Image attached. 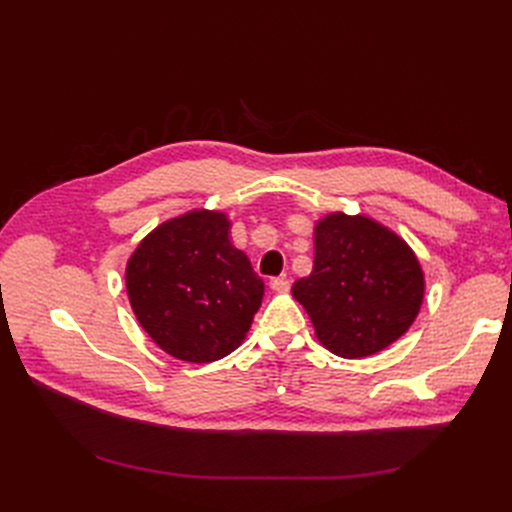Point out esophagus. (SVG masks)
Wrapping results in <instances>:
<instances>
[{"label":"esophagus","mask_w":512,"mask_h":512,"mask_svg":"<svg viewBox=\"0 0 512 512\" xmlns=\"http://www.w3.org/2000/svg\"><path fill=\"white\" fill-rule=\"evenodd\" d=\"M271 288L275 292H286L290 288V280H286V277H273L271 280Z\"/></svg>","instance_id":"1"}]
</instances>
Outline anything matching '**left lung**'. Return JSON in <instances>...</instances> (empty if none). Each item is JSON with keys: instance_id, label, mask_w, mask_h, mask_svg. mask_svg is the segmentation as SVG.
<instances>
[{"instance_id": "1", "label": "left lung", "mask_w": 512, "mask_h": 512, "mask_svg": "<svg viewBox=\"0 0 512 512\" xmlns=\"http://www.w3.org/2000/svg\"><path fill=\"white\" fill-rule=\"evenodd\" d=\"M314 271L292 294L333 354L361 359L391 346L414 322L425 280L395 232L363 215L331 213L316 224Z\"/></svg>"}]
</instances>
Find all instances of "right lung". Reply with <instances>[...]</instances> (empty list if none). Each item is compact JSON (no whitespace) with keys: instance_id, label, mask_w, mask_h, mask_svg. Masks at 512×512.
<instances>
[{"instance_id":"right-lung-1","label":"right lung","mask_w":512,"mask_h":512,"mask_svg":"<svg viewBox=\"0 0 512 512\" xmlns=\"http://www.w3.org/2000/svg\"><path fill=\"white\" fill-rule=\"evenodd\" d=\"M228 228L224 213H185L153 230L128 260L138 322L181 361L224 359L243 342L262 303L265 284L232 247Z\"/></svg>"}]
</instances>
